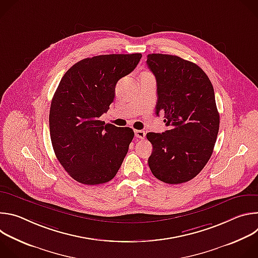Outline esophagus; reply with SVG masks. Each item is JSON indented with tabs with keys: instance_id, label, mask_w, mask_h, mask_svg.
Masks as SVG:
<instances>
[{
	"instance_id": "obj_1",
	"label": "esophagus",
	"mask_w": 258,
	"mask_h": 258,
	"mask_svg": "<svg viewBox=\"0 0 258 258\" xmlns=\"http://www.w3.org/2000/svg\"><path fill=\"white\" fill-rule=\"evenodd\" d=\"M135 135H136V137L137 138H139V139H145V137H146V133L144 132V131H135Z\"/></svg>"
}]
</instances>
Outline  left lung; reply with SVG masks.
<instances>
[{
  "label": "left lung",
  "instance_id": "1",
  "mask_svg": "<svg viewBox=\"0 0 258 258\" xmlns=\"http://www.w3.org/2000/svg\"><path fill=\"white\" fill-rule=\"evenodd\" d=\"M147 64L157 83L156 114L163 112L170 126L147 134L153 146L149 167L166 183L189 181L210 159L218 134L212 84L197 64L178 56L149 54Z\"/></svg>",
  "mask_w": 258,
  "mask_h": 258
}]
</instances>
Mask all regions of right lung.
I'll list each match as a JSON object with an SVG mask.
<instances>
[{
  "label": "right lung",
  "instance_id": "add662e5",
  "mask_svg": "<svg viewBox=\"0 0 258 258\" xmlns=\"http://www.w3.org/2000/svg\"><path fill=\"white\" fill-rule=\"evenodd\" d=\"M141 58L140 53L86 58L71 66L59 83L49 115L52 146L64 169L81 183L111 180L122 164L134 131L99 118L113 102L117 82Z\"/></svg>",
  "mask_w": 258,
  "mask_h": 258
}]
</instances>
